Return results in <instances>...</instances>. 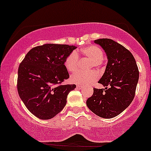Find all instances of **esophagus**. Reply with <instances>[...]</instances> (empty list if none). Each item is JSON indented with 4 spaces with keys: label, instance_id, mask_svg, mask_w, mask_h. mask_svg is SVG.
I'll return each mask as SVG.
<instances>
[{
    "label": "esophagus",
    "instance_id": "esophagus-1",
    "mask_svg": "<svg viewBox=\"0 0 151 151\" xmlns=\"http://www.w3.org/2000/svg\"><path fill=\"white\" fill-rule=\"evenodd\" d=\"M77 89H82L83 86H81V85H79V84H78V85H77Z\"/></svg>",
    "mask_w": 151,
    "mask_h": 151
}]
</instances>
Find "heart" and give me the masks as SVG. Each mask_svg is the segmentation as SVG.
<instances>
[{"label":"heart","instance_id":"obj_1","mask_svg":"<svg viewBox=\"0 0 151 151\" xmlns=\"http://www.w3.org/2000/svg\"><path fill=\"white\" fill-rule=\"evenodd\" d=\"M79 55H82L84 58L91 60L89 68H92L93 67H99L103 63L104 52L101 48L93 45L84 47L80 49L79 53L72 52L66 58L65 67L66 70L70 73H74L78 70ZM98 78L99 74L95 71H90L87 72H79L72 75L70 80L74 84L84 85L94 82L97 80Z\"/></svg>","mask_w":151,"mask_h":151}]
</instances>
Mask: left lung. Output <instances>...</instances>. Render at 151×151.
<instances>
[{
    "label": "left lung",
    "instance_id": "left-lung-1",
    "mask_svg": "<svg viewBox=\"0 0 151 151\" xmlns=\"http://www.w3.org/2000/svg\"><path fill=\"white\" fill-rule=\"evenodd\" d=\"M94 42L104 50L108 58L104 74L99 81L106 88H93L86 105L99 116L111 119L124 111L134 99L139 71L132 54L121 44L107 38Z\"/></svg>",
    "mask_w": 151,
    "mask_h": 151
}]
</instances>
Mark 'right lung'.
Segmentation results:
<instances>
[{"label":"right lung","instance_id":"add662e5","mask_svg":"<svg viewBox=\"0 0 151 151\" xmlns=\"http://www.w3.org/2000/svg\"><path fill=\"white\" fill-rule=\"evenodd\" d=\"M77 47L45 44L31 49L19 65L17 89L26 108L42 120L50 119L65 106L75 84L62 83L70 77L66 58Z\"/></svg>","mask_w":151,"mask_h":151}]
</instances>
